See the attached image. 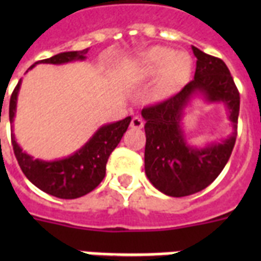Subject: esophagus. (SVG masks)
I'll return each instance as SVG.
<instances>
[{"label": "esophagus", "mask_w": 261, "mask_h": 261, "mask_svg": "<svg viewBox=\"0 0 261 261\" xmlns=\"http://www.w3.org/2000/svg\"><path fill=\"white\" fill-rule=\"evenodd\" d=\"M143 124H145V123H143V120H142V118H139V116H134V118H133V120H131V128H134V130H141V128H142L143 127Z\"/></svg>", "instance_id": "1"}]
</instances>
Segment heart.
I'll list each match as a JSON object with an SVG mask.
<instances>
[{"mask_svg":"<svg viewBox=\"0 0 261 261\" xmlns=\"http://www.w3.org/2000/svg\"><path fill=\"white\" fill-rule=\"evenodd\" d=\"M139 70L147 79L160 74V92L173 93L190 80L192 61L186 53L176 54V51L168 47H151L143 54Z\"/></svg>","mask_w":261,"mask_h":261,"instance_id":"1","label":"heart"}]
</instances>
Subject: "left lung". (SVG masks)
I'll return each mask as SVG.
<instances>
[{"instance_id":"8db88e82","label":"left lung","mask_w":261,"mask_h":261,"mask_svg":"<svg viewBox=\"0 0 261 261\" xmlns=\"http://www.w3.org/2000/svg\"><path fill=\"white\" fill-rule=\"evenodd\" d=\"M192 51L198 59L194 80L177 94L142 110L146 120L145 173L157 190L174 198L196 194L210 186L230 159L237 137L240 93L230 71L222 59L196 47ZM196 93L227 106L233 133L222 144L199 149L186 143L179 123L184 108Z\"/></svg>"}]
</instances>
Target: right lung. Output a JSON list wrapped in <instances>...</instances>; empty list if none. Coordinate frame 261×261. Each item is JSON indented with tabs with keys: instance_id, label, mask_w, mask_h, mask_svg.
<instances>
[{
	"instance_id": "add662e5",
	"label": "right lung",
	"mask_w": 261,
	"mask_h": 261,
	"mask_svg": "<svg viewBox=\"0 0 261 261\" xmlns=\"http://www.w3.org/2000/svg\"><path fill=\"white\" fill-rule=\"evenodd\" d=\"M88 48L81 51H67L61 53L51 58L43 59L35 62L30 69L38 63H62L73 62V61H84L87 58L85 54ZM28 69V70H30ZM21 85V80L14 88L9 101V120L13 122L17 104V94ZM131 122V116H127L123 120L110 123L100 127L92 138L84 145L74 154L66 159L57 161H42L35 160L30 154L22 151L18 143L12 134V146L17 163L21 168L22 173L25 174L34 186L39 190L61 199H75L89 194L102 181L106 176L107 161L111 153L115 150L120 142L123 134L126 133L127 127Z\"/></svg>"
}]
</instances>
